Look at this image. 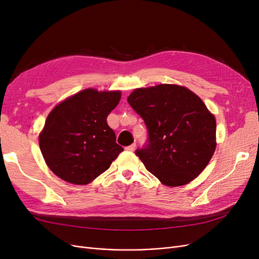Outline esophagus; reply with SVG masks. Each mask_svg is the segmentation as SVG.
<instances>
[{
    "mask_svg": "<svg viewBox=\"0 0 259 259\" xmlns=\"http://www.w3.org/2000/svg\"><path fill=\"white\" fill-rule=\"evenodd\" d=\"M125 149H126L127 151H135V149H136V144H133V145H131V146H128V147H126Z\"/></svg>",
    "mask_w": 259,
    "mask_h": 259,
    "instance_id": "obj_1",
    "label": "esophagus"
}]
</instances>
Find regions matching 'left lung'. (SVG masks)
<instances>
[{
	"mask_svg": "<svg viewBox=\"0 0 259 259\" xmlns=\"http://www.w3.org/2000/svg\"><path fill=\"white\" fill-rule=\"evenodd\" d=\"M128 104L143 117L148 143L136 155L168 187L198 177L216 149V120L202 99L184 86L160 84L136 89Z\"/></svg>",
	"mask_w": 259,
	"mask_h": 259,
	"instance_id": "obj_1",
	"label": "left lung"
}]
</instances>
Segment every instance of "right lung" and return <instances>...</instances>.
Listing matches in <instances>:
<instances>
[{
	"mask_svg": "<svg viewBox=\"0 0 259 259\" xmlns=\"http://www.w3.org/2000/svg\"><path fill=\"white\" fill-rule=\"evenodd\" d=\"M120 99V91L86 89L53 109L38 144L55 175L70 184L86 185L110 167L123 148L115 143L107 116Z\"/></svg>",
	"mask_w": 259,
	"mask_h": 259,
	"instance_id": "right-lung-1",
	"label": "right lung"
}]
</instances>
